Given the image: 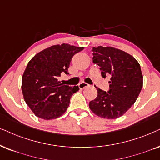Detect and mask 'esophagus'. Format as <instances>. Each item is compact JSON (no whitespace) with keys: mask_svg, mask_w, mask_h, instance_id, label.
Returning <instances> with one entry per match:
<instances>
[{"mask_svg":"<svg viewBox=\"0 0 160 160\" xmlns=\"http://www.w3.org/2000/svg\"><path fill=\"white\" fill-rule=\"evenodd\" d=\"M88 86V84L86 83V82H80V83H79L78 85V87L80 88V89H83V88H86V87Z\"/></svg>","mask_w":160,"mask_h":160,"instance_id":"esophagus-1","label":"esophagus"}]
</instances>
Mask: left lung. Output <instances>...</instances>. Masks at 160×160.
<instances>
[{"instance_id":"left-lung-1","label":"left lung","mask_w":160,"mask_h":160,"mask_svg":"<svg viewBox=\"0 0 160 160\" xmlns=\"http://www.w3.org/2000/svg\"><path fill=\"white\" fill-rule=\"evenodd\" d=\"M92 51L93 62L100 67L101 75L111 79L108 92L98 88V97L89 102V108L102 118H118L134 105L142 90L140 65L131 54L112 46L93 47Z\"/></svg>"}]
</instances>
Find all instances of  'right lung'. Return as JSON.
<instances>
[{"label":"right lung","instance_id":"1","mask_svg":"<svg viewBox=\"0 0 160 160\" xmlns=\"http://www.w3.org/2000/svg\"><path fill=\"white\" fill-rule=\"evenodd\" d=\"M83 48L67 43L54 45L35 54L28 62L21 89L26 104L38 117L53 120L66 112L79 88L62 85L58 78L62 72L69 74L67 71L72 57Z\"/></svg>","mask_w":160,"mask_h":160}]
</instances>
